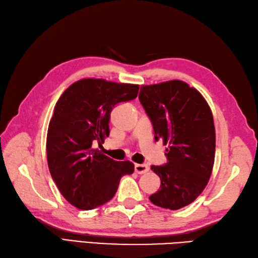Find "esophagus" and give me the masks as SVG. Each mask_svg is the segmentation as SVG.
<instances>
[{
	"mask_svg": "<svg viewBox=\"0 0 258 258\" xmlns=\"http://www.w3.org/2000/svg\"><path fill=\"white\" fill-rule=\"evenodd\" d=\"M149 169V167L147 165H143V164H136L135 165V172L137 173H145Z\"/></svg>",
	"mask_w": 258,
	"mask_h": 258,
	"instance_id": "obj_1",
	"label": "esophagus"
}]
</instances>
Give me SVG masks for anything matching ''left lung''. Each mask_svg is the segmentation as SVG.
<instances>
[{"mask_svg":"<svg viewBox=\"0 0 258 258\" xmlns=\"http://www.w3.org/2000/svg\"><path fill=\"white\" fill-rule=\"evenodd\" d=\"M140 101L151 118L155 141H163L167 164L151 166L160 188L149 197L155 206L178 210L194 202L211 177L215 130L210 106L180 80L142 86Z\"/></svg>","mask_w":258,"mask_h":258,"instance_id":"left-lung-1","label":"left lung"}]
</instances>
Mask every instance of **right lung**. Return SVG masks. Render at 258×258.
Instances as JSON below:
<instances>
[{
	"label": "right lung",
	"instance_id": "right-lung-1",
	"mask_svg": "<svg viewBox=\"0 0 258 258\" xmlns=\"http://www.w3.org/2000/svg\"><path fill=\"white\" fill-rule=\"evenodd\" d=\"M140 86L103 79H82L59 98L47 132L50 175L70 205L90 210L110 201L124 175L134 172L128 160L115 161L92 148L110 135L111 111L137 97Z\"/></svg>",
	"mask_w": 258,
	"mask_h": 258
}]
</instances>
